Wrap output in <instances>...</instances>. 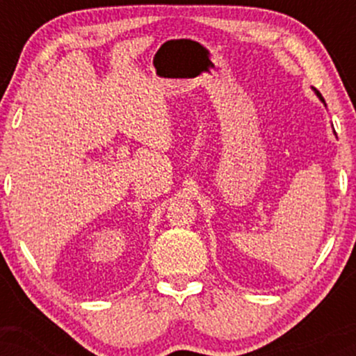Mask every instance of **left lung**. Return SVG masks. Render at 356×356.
<instances>
[{"instance_id":"8db88e82","label":"left lung","mask_w":356,"mask_h":356,"mask_svg":"<svg viewBox=\"0 0 356 356\" xmlns=\"http://www.w3.org/2000/svg\"><path fill=\"white\" fill-rule=\"evenodd\" d=\"M314 90V93H316V97H318V99H320L321 102H323V104H325V99H323V97H321V93L320 92H318V90L316 88H313ZM325 107H326V104H325Z\"/></svg>"}]
</instances>
